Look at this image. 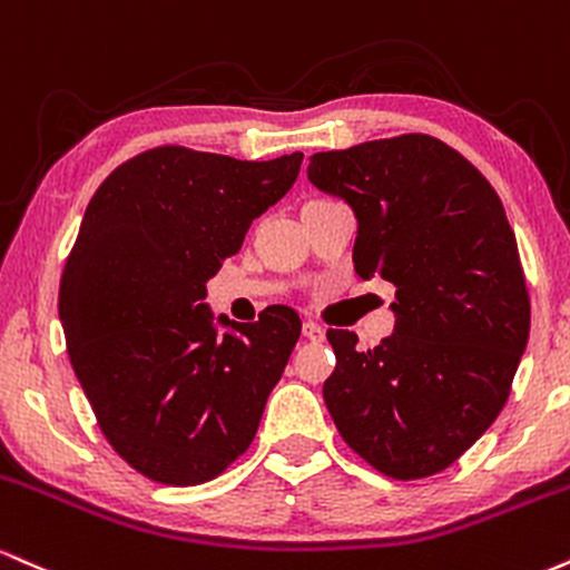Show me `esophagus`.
Masks as SVG:
<instances>
[{
	"instance_id": "34e87169",
	"label": "esophagus",
	"mask_w": 570,
	"mask_h": 570,
	"mask_svg": "<svg viewBox=\"0 0 570 570\" xmlns=\"http://www.w3.org/2000/svg\"><path fill=\"white\" fill-rule=\"evenodd\" d=\"M304 336L309 341H323L325 338V327L312 323V320H309V323H304Z\"/></svg>"
}]
</instances>
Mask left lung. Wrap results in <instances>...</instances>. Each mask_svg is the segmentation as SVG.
<instances>
[{
    "mask_svg": "<svg viewBox=\"0 0 570 570\" xmlns=\"http://www.w3.org/2000/svg\"><path fill=\"white\" fill-rule=\"evenodd\" d=\"M309 180L354 210V272L397 287V325L379 346L327 331V411L386 478L443 472L497 421L531 331L504 205L470 159L424 132L314 154Z\"/></svg>",
    "mask_w": 570,
    "mask_h": 570,
    "instance_id": "obj_1",
    "label": "left lung"
}]
</instances>
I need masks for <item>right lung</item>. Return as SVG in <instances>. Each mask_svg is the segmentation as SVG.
I'll list each match as a JSON object with an SVG mask.
<instances>
[{
  "mask_svg": "<svg viewBox=\"0 0 570 570\" xmlns=\"http://www.w3.org/2000/svg\"><path fill=\"white\" fill-rule=\"evenodd\" d=\"M304 154L245 163L157 146L127 159L87 205L58 314L100 432L144 478L199 485L256 438L301 336L291 306L218 336L205 283L283 199Z\"/></svg>",
  "mask_w": 570,
  "mask_h": 570,
  "instance_id": "obj_1",
  "label": "right lung"
}]
</instances>
